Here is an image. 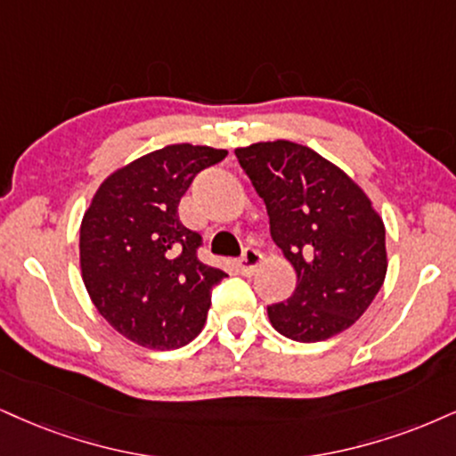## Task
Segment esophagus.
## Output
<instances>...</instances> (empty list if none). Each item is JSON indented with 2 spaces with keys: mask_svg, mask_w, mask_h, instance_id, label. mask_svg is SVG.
I'll return each instance as SVG.
<instances>
[{
  "mask_svg": "<svg viewBox=\"0 0 456 456\" xmlns=\"http://www.w3.org/2000/svg\"><path fill=\"white\" fill-rule=\"evenodd\" d=\"M260 262H262L260 251L254 249V247H247V249L243 251V256L239 257L237 268H239V273L243 274V277H251V274L256 273V268L260 266Z\"/></svg>",
  "mask_w": 456,
  "mask_h": 456,
  "instance_id": "obj_1",
  "label": "esophagus"
}]
</instances>
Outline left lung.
<instances>
[{
	"mask_svg": "<svg viewBox=\"0 0 456 456\" xmlns=\"http://www.w3.org/2000/svg\"><path fill=\"white\" fill-rule=\"evenodd\" d=\"M234 156L297 274L294 294L268 306L273 328L296 342H322L351 328L387 274L385 224L368 196L305 145L254 143Z\"/></svg>",
	"mask_w": 456,
	"mask_h": 456,
	"instance_id": "left-lung-1",
	"label": "left lung"
}]
</instances>
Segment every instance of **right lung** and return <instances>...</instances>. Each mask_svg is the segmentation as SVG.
I'll return each mask as SVG.
<instances>
[{"instance_id": "right-lung-1", "label": "right lung", "mask_w": 456, "mask_h": 456, "mask_svg": "<svg viewBox=\"0 0 456 456\" xmlns=\"http://www.w3.org/2000/svg\"><path fill=\"white\" fill-rule=\"evenodd\" d=\"M226 150L167 145L101 183L80 228V266L93 305L116 331L154 351L200 334L211 289L226 273L199 260L202 237L177 207L200 171Z\"/></svg>"}]
</instances>
